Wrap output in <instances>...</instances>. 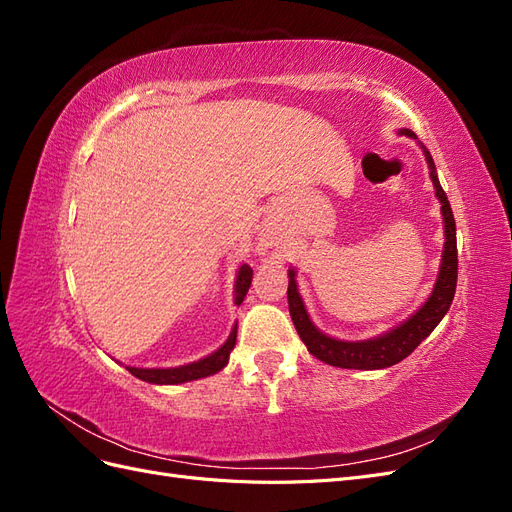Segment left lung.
<instances>
[{
    "label": "left lung",
    "instance_id": "obj_1",
    "mask_svg": "<svg viewBox=\"0 0 512 512\" xmlns=\"http://www.w3.org/2000/svg\"><path fill=\"white\" fill-rule=\"evenodd\" d=\"M399 134H406L410 138H416L410 130H399ZM423 147L425 160L429 164V177L433 188H436V196L442 205V218H444V250H442V262L436 286H433L429 299L421 305V309L406 320L397 324L395 329L386 331L384 335L363 339V342H344V339H335L324 335L316 329V324L309 320L307 309L303 305V299L297 288V273L294 269L288 271V309L290 318L294 322L299 337L307 350L312 352L316 359L329 363L333 367L344 369H382L391 367L399 361H404L408 354L414 352V348L423 342L429 333L438 327V322L448 312V307L453 303L455 288H457V232H455V218L451 211V203H448L446 192L436 175V164L429 156V151Z\"/></svg>",
    "mask_w": 512,
    "mask_h": 512
}]
</instances>
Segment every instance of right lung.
<instances>
[{
	"mask_svg": "<svg viewBox=\"0 0 512 512\" xmlns=\"http://www.w3.org/2000/svg\"><path fill=\"white\" fill-rule=\"evenodd\" d=\"M252 273L254 271H252L250 265L239 267L237 282H235V305H241L247 290H250ZM235 342H237V324L232 327L224 346H220L218 350L211 352L209 356H205V359L188 363V365H181V367H168V369H143V367H126V369L138 380H145V382H151V384H183V382L218 374L220 369L226 367L230 350L235 348Z\"/></svg>",
	"mask_w": 512,
	"mask_h": 512,
	"instance_id": "add662e5",
	"label": "right lung"
}]
</instances>
